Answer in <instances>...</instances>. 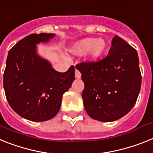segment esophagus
I'll return each instance as SVG.
<instances>
[{"label": "esophagus", "mask_w": 153, "mask_h": 153, "mask_svg": "<svg viewBox=\"0 0 153 153\" xmlns=\"http://www.w3.org/2000/svg\"><path fill=\"white\" fill-rule=\"evenodd\" d=\"M81 76H82V74H81V72L76 69V70H75V78H80Z\"/></svg>", "instance_id": "esophagus-1"}]
</instances>
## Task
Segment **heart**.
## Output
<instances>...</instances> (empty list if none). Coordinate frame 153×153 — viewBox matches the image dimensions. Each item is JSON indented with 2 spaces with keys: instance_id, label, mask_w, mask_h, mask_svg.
Masks as SVG:
<instances>
[{
  "instance_id": "1",
  "label": "heart",
  "mask_w": 153,
  "mask_h": 153,
  "mask_svg": "<svg viewBox=\"0 0 153 153\" xmlns=\"http://www.w3.org/2000/svg\"><path fill=\"white\" fill-rule=\"evenodd\" d=\"M107 48V44L103 39L85 38L73 46L72 51L76 54H83L89 52L93 59H96L104 54Z\"/></svg>"
}]
</instances>
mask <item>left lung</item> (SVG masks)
<instances>
[{"instance_id":"8db88e82","label":"left lung","mask_w":153,"mask_h":153,"mask_svg":"<svg viewBox=\"0 0 153 153\" xmlns=\"http://www.w3.org/2000/svg\"><path fill=\"white\" fill-rule=\"evenodd\" d=\"M111 45L105 58L75 66L85 84L82 99L86 112L100 122H112L126 115L135 105L141 88L136 50L118 35Z\"/></svg>"}]
</instances>
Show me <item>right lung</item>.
I'll return each instance as SVG.
<instances>
[{
	"label": "right lung",
	"instance_id": "obj_1",
	"mask_svg": "<svg viewBox=\"0 0 153 153\" xmlns=\"http://www.w3.org/2000/svg\"><path fill=\"white\" fill-rule=\"evenodd\" d=\"M54 34H31L10 49L4 73V88L9 105L27 120L44 122L54 118L62 95L75 80V67L65 72L55 71L36 54V45Z\"/></svg>",
	"mask_w": 153,
	"mask_h": 153
}]
</instances>
